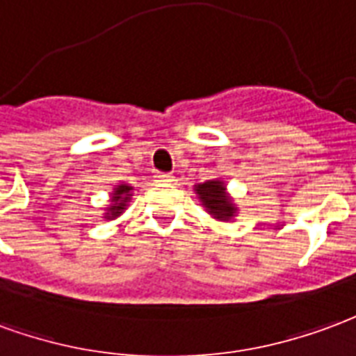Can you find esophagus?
I'll use <instances>...</instances> for the list:
<instances>
[{"label":"esophagus","instance_id":"obj_1","mask_svg":"<svg viewBox=\"0 0 356 356\" xmlns=\"http://www.w3.org/2000/svg\"><path fill=\"white\" fill-rule=\"evenodd\" d=\"M157 178H159V181H165V184H170V181H175V176L168 175V172H159V175H157Z\"/></svg>","mask_w":356,"mask_h":356}]
</instances>
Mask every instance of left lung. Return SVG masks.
Returning <instances> with one entry per match:
<instances>
[{
	"instance_id": "1",
	"label": "left lung",
	"mask_w": 356,
	"mask_h": 356,
	"mask_svg": "<svg viewBox=\"0 0 356 356\" xmlns=\"http://www.w3.org/2000/svg\"><path fill=\"white\" fill-rule=\"evenodd\" d=\"M193 191L197 193L199 203L209 212L210 216L220 222H233V218L238 214V207L233 201V197L227 193V186L222 178L207 180L203 184H195Z\"/></svg>"
}]
</instances>
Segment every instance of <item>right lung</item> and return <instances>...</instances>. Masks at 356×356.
I'll list each match as a JSON object with an SVG mask.
<instances>
[{
  "mask_svg": "<svg viewBox=\"0 0 356 356\" xmlns=\"http://www.w3.org/2000/svg\"><path fill=\"white\" fill-rule=\"evenodd\" d=\"M132 186L131 184H118L113 186L110 193V204L106 207V212H104V220H115L123 214L129 203L132 199Z\"/></svg>",
  "mask_w": 356,
  "mask_h": 356,
  "instance_id": "obj_1",
  "label": "right lung"
}]
</instances>
